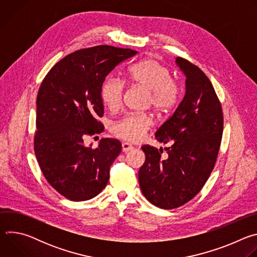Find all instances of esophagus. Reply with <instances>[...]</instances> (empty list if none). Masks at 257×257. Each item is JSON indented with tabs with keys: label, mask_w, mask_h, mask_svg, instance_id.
Wrapping results in <instances>:
<instances>
[{
	"label": "esophagus",
	"mask_w": 257,
	"mask_h": 257,
	"mask_svg": "<svg viewBox=\"0 0 257 257\" xmlns=\"http://www.w3.org/2000/svg\"><path fill=\"white\" fill-rule=\"evenodd\" d=\"M134 148L133 146L130 144V143H128V142H123L122 143V151L124 152V153H127V152H130V151H132Z\"/></svg>",
	"instance_id": "obj_1"
}]
</instances>
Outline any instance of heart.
I'll use <instances>...</instances> for the list:
<instances>
[{
    "instance_id": "heart-1",
    "label": "heart",
    "mask_w": 257,
    "mask_h": 257,
    "mask_svg": "<svg viewBox=\"0 0 257 257\" xmlns=\"http://www.w3.org/2000/svg\"><path fill=\"white\" fill-rule=\"evenodd\" d=\"M128 83L148 94L146 104L159 114L170 112L180 97L178 82L172 78L168 67L155 59H148L131 66L127 72ZM125 83L117 77L107 78L101 86V99L112 111L118 109L123 100ZM153 125L152 118L145 114H131L123 117L113 126V133L130 142L139 141Z\"/></svg>"
}]
</instances>
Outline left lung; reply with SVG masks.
Returning <instances> with one entry per match:
<instances>
[{"mask_svg":"<svg viewBox=\"0 0 257 257\" xmlns=\"http://www.w3.org/2000/svg\"><path fill=\"white\" fill-rule=\"evenodd\" d=\"M176 63L186 76V91L174 114L158 129L156 139L170 143L162 156L143 145L145 162L138 181L145 198L172 209L185 204L202 189L212 172L223 136L221 102L204 73L186 59Z\"/></svg>","mask_w":257,"mask_h":257,"instance_id":"left-lung-1","label":"left lung"}]
</instances>
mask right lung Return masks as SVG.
Returning <instances> with one entry per match:
<instances>
[{"instance_id": "add662e5", "label": "right lung", "mask_w": 257, "mask_h": 257, "mask_svg": "<svg viewBox=\"0 0 257 257\" xmlns=\"http://www.w3.org/2000/svg\"><path fill=\"white\" fill-rule=\"evenodd\" d=\"M136 51L96 46L71 53L46 75L36 98L34 153L50 185L72 201L93 198L106 186L109 167L122 151L114 138L96 149L83 144L85 135L100 133V95L106 75Z\"/></svg>"}]
</instances>
